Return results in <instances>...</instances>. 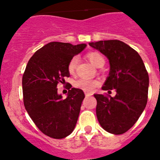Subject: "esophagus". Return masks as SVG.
Listing matches in <instances>:
<instances>
[{
    "mask_svg": "<svg viewBox=\"0 0 160 160\" xmlns=\"http://www.w3.org/2000/svg\"><path fill=\"white\" fill-rule=\"evenodd\" d=\"M85 95H86V97H89V96L91 95V94H89V93H85Z\"/></svg>",
    "mask_w": 160,
    "mask_h": 160,
    "instance_id": "esophagus-1",
    "label": "esophagus"
}]
</instances>
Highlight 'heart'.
I'll return each mask as SVG.
<instances>
[{
  "label": "heart",
  "mask_w": 160,
  "mask_h": 160,
  "mask_svg": "<svg viewBox=\"0 0 160 160\" xmlns=\"http://www.w3.org/2000/svg\"><path fill=\"white\" fill-rule=\"evenodd\" d=\"M87 58L90 60V62L96 67H102L105 64V59L102 57V55L100 54L97 52H90L87 54ZM78 62V57L72 58L71 60L68 64V71L70 74H73L77 68ZM74 87L78 89L84 90L85 92H92L93 90L98 87L99 82L98 80H90V79L80 78L73 83Z\"/></svg>",
  "instance_id": "obj_1"
}]
</instances>
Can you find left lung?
<instances>
[{"label": "left lung", "mask_w": 160, "mask_h": 160, "mask_svg": "<svg viewBox=\"0 0 160 160\" xmlns=\"http://www.w3.org/2000/svg\"><path fill=\"white\" fill-rule=\"evenodd\" d=\"M108 58L110 73L102 87L115 90L114 97L94 94L96 114L107 132L121 135L134 126L148 102L149 76L142 58L135 49L118 40L89 43Z\"/></svg>", "instance_id": "left-lung-1"}]
</instances>
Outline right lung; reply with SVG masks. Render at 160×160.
Masks as SVG:
<instances>
[{"label": "right lung", "instance_id": "add662e5", "mask_svg": "<svg viewBox=\"0 0 160 160\" xmlns=\"http://www.w3.org/2000/svg\"><path fill=\"white\" fill-rule=\"evenodd\" d=\"M86 46V44L49 42L28 62L22 77L24 105L35 125L47 136L63 138L75 128L84 92L70 85L71 90L63 99L58 94L57 86L70 76L68 64Z\"/></svg>", "mask_w": 160, "mask_h": 160}]
</instances>
